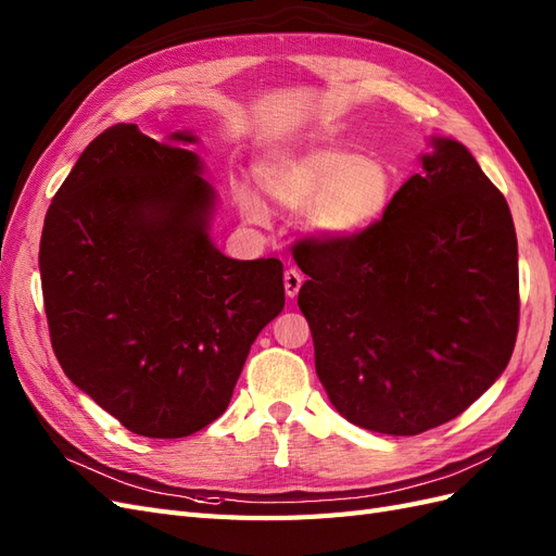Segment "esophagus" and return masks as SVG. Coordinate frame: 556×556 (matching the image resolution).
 Wrapping results in <instances>:
<instances>
[{"label": "esophagus", "mask_w": 556, "mask_h": 556, "mask_svg": "<svg viewBox=\"0 0 556 556\" xmlns=\"http://www.w3.org/2000/svg\"><path fill=\"white\" fill-rule=\"evenodd\" d=\"M300 287H303V275H300L295 267H289L287 273H283V289H287V295L295 298Z\"/></svg>", "instance_id": "34e87169"}]
</instances>
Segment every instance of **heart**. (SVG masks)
<instances>
[{
    "label": "heart",
    "mask_w": 556,
    "mask_h": 556,
    "mask_svg": "<svg viewBox=\"0 0 556 556\" xmlns=\"http://www.w3.org/2000/svg\"><path fill=\"white\" fill-rule=\"evenodd\" d=\"M256 177L283 207L307 202L303 228L324 242L349 240L379 224L401 190L393 163L338 147L269 153L256 165ZM237 207L249 224H267V207L249 188L237 190Z\"/></svg>",
    "instance_id": "b5f03b06"
}]
</instances>
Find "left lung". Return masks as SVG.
I'll return each mask as SVG.
<instances>
[{
	"mask_svg": "<svg viewBox=\"0 0 556 556\" xmlns=\"http://www.w3.org/2000/svg\"><path fill=\"white\" fill-rule=\"evenodd\" d=\"M393 207L300 253L316 375L340 415L387 435L447 424L496 382L519 326L517 235L470 151L433 137Z\"/></svg>",
	"mask_w": 556,
	"mask_h": 556,
	"instance_id": "1",
	"label": "left lung"
}]
</instances>
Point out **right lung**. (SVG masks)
Instances as JSON below:
<instances>
[{"label": "right lung", "instance_id": "right-lung-1", "mask_svg": "<svg viewBox=\"0 0 556 556\" xmlns=\"http://www.w3.org/2000/svg\"><path fill=\"white\" fill-rule=\"evenodd\" d=\"M198 141L135 123L94 137L46 212L39 269L62 370L128 431L186 438L224 415L249 349L283 309L277 258L235 261Z\"/></svg>", "mask_w": 556, "mask_h": 556}]
</instances>
